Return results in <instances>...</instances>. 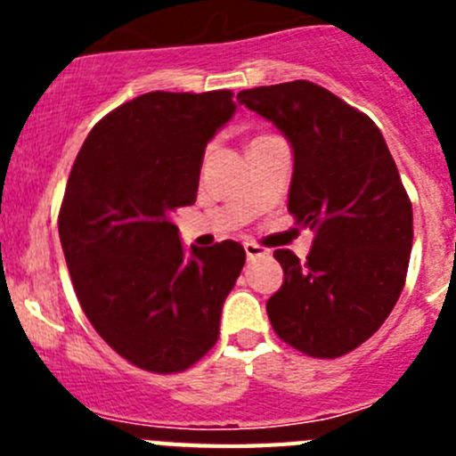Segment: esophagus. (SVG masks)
Instances as JSON below:
<instances>
[{
  "mask_svg": "<svg viewBox=\"0 0 456 456\" xmlns=\"http://www.w3.org/2000/svg\"><path fill=\"white\" fill-rule=\"evenodd\" d=\"M244 251H247L248 260H257V257H267L269 256L267 248L257 247V244H253V241H247V244H244Z\"/></svg>",
  "mask_w": 456,
  "mask_h": 456,
  "instance_id": "1",
  "label": "esophagus"
}]
</instances>
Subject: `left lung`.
Returning a JSON list of instances; mask_svg holds the SVG:
<instances>
[{
	"mask_svg": "<svg viewBox=\"0 0 456 456\" xmlns=\"http://www.w3.org/2000/svg\"><path fill=\"white\" fill-rule=\"evenodd\" d=\"M237 100L283 132L294 155L288 209L315 232L305 263L273 251L283 285L267 301L281 340L313 358L363 345L400 299L413 209L377 125L305 79L257 86Z\"/></svg>",
	"mask_w": 456,
	"mask_h": 456,
	"instance_id": "8db88e82",
	"label": "left lung"
}]
</instances>
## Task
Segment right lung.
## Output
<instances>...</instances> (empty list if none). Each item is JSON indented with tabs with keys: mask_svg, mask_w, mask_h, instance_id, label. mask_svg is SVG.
Wrapping results in <instances>:
<instances>
[{
	"mask_svg": "<svg viewBox=\"0 0 456 456\" xmlns=\"http://www.w3.org/2000/svg\"><path fill=\"white\" fill-rule=\"evenodd\" d=\"M231 91L143 93L104 116L66 184L59 237L82 310L136 368L183 372L215 347L247 253L225 240L184 251L171 216L199 191Z\"/></svg>",
	"mask_w": 456,
	"mask_h": 456,
	"instance_id": "obj_1",
	"label": "right lung"
}]
</instances>
